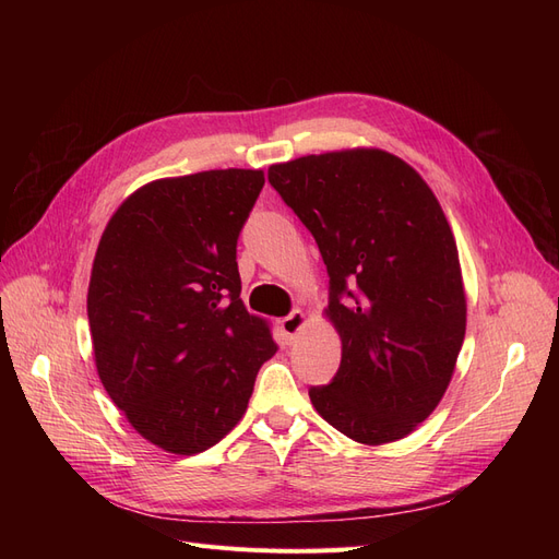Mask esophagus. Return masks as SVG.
I'll return each instance as SVG.
<instances>
[{
    "label": "esophagus",
    "instance_id": "34e87169",
    "mask_svg": "<svg viewBox=\"0 0 559 559\" xmlns=\"http://www.w3.org/2000/svg\"><path fill=\"white\" fill-rule=\"evenodd\" d=\"M308 324V317H306V312L302 310H294L289 317H284L282 321H280V329H282V333L286 335V341H294V337L302 331V326Z\"/></svg>",
    "mask_w": 559,
    "mask_h": 559
}]
</instances>
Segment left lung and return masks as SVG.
I'll return each mask as SVG.
<instances>
[{"label":"left lung","mask_w":559,"mask_h":559,"mask_svg":"<svg viewBox=\"0 0 559 559\" xmlns=\"http://www.w3.org/2000/svg\"><path fill=\"white\" fill-rule=\"evenodd\" d=\"M267 181L321 251L324 310L343 357L314 411L364 445L425 421L452 380L466 333L454 235L429 183L382 148H343L270 165Z\"/></svg>","instance_id":"obj_1"}]
</instances>
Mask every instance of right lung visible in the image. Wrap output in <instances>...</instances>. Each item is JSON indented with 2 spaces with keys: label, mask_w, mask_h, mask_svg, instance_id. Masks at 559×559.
Instances as JSON below:
<instances>
[{
  "label": "right lung",
  "mask_w": 559,
  "mask_h": 559,
  "mask_svg": "<svg viewBox=\"0 0 559 559\" xmlns=\"http://www.w3.org/2000/svg\"><path fill=\"white\" fill-rule=\"evenodd\" d=\"M263 170L156 179L123 200L97 245L88 321L97 376L148 443L198 454L238 425L277 352L240 298L238 238Z\"/></svg>",
  "instance_id": "obj_1"
}]
</instances>
